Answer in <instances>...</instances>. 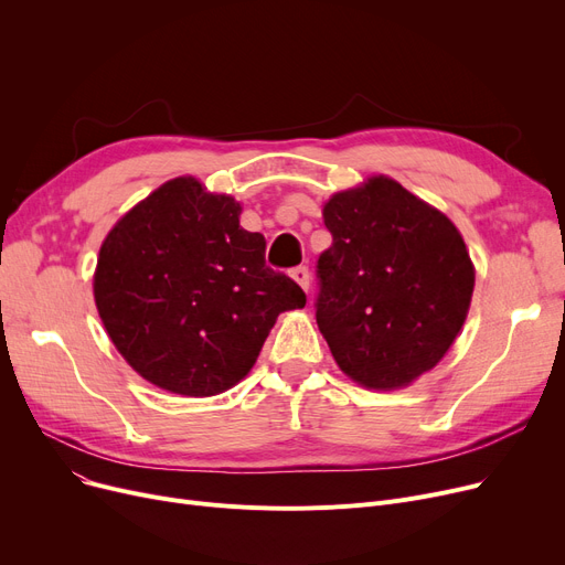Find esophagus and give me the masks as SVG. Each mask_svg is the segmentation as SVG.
Masks as SVG:
<instances>
[{"label":"esophagus","mask_w":565,"mask_h":565,"mask_svg":"<svg viewBox=\"0 0 565 565\" xmlns=\"http://www.w3.org/2000/svg\"><path fill=\"white\" fill-rule=\"evenodd\" d=\"M290 279L298 284L305 292H309V270H307V267H295V270H290Z\"/></svg>","instance_id":"1"}]
</instances>
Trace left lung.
<instances>
[{"mask_svg": "<svg viewBox=\"0 0 565 565\" xmlns=\"http://www.w3.org/2000/svg\"><path fill=\"white\" fill-rule=\"evenodd\" d=\"M318 330L364 390H405L449 352L477 270L458 226L394 178L369 175L322 205Z\"/></svg>", "mask_w": 565, "mask_h": 565, "instance_id": "obj_1", "label": "left lung"}]
</instances>
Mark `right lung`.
<instances>
[{
    "label": "right lung",
    "instance_id": "right-lung-1",
    "mask_svg": "<svg viewBox=\"0 0 565 565\" xmlns=\"http://www.w3.org/2000/svg\"><path fill=\"white\" fill-rule=\"evenodd\" d=\"M243 205L194 175L162 183L105 235L94 300L121 358L156 387L205 398L235 387L302 288L265 267Z\"/></svg>",
    "mask_w": 565,
    "mask_h": 565
}]
</instances>
